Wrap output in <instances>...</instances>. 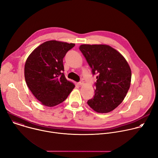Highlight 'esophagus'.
<instances>
[{"label":"esophagus","mask_w":158,"mask_h":158,"mask_svg":"<svg viewBox=\"0 0 158 158\" xmlns=\"http://www.w3.org/2000/svg\"><path fill=\"white\" fill-rule=\"evenodd\" d=\"M84 84V81H80L79 82H78V84L79 85H82Z\"/></svg>","instance_id":"1"}]
</instances>
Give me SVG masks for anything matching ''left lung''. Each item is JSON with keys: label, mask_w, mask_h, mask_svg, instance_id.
<instances>
[{"label": "left lung", "mask_w": 158, "mask_h": 158, "mask_svg": "<svg viewBox=\"0 0 158 158\" xmlns=\"http://www.w3.org/2000/svg\"><path fill=\"white\" fill-rule=\"evenodd\" d=\"M94 75L97 74L94 97L87 104L107 113L124 100L130 87L131 71L125 58L107 45L83 44L79 47Z\"/></svg>", "instance_id": "8db88e82"}]
</instances>
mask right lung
I'll use <instances>...</instances> for the list:
<instances>
[{"label":"right lung","mask_w":158,"mask_h":158,"mask_svg":"<svg viewBox=\"0 0 158 158\" xmlns=\"http://www.w3.org/2000/svg\"><path fill=\"white\" fill-rule=\"evenodd\" d=\"M74 44L49 40L29 55L24 67L26 84L35 98L48 107L64 101L75 85L64 76L63 58Z\"/></svg>","instance_id":"obj_1"}]
</instances>
